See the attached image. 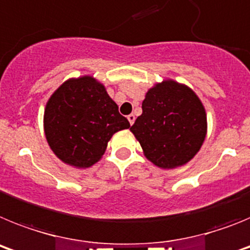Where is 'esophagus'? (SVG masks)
Here are the masks:
<instances>
[{
    "instance_id": "1",
    "label": "esophagus",
    "mask_w": 250,
    "mask_h": 250,
    "mask_svg": "<svg viewBox=\"0 0 250 250\" xmlns=\"http://www.w3.org/2000/svg\"><path fill=\"white\" fill-rule=\"evenodd\" d=\"M127 120H129L130 125H132V124H134V121H135V115L130 114L129 116H127Z\"/></svg>"
}]
</instances>
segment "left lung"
Returning a JSON list of instances; mask_svg holds the SVG:
<instances>
[{
	"label": "left lung",
	"mask_w": 250,
	"mask_h": 250,
	"mask_svg": "<svg viewBox=\"0 0 250 250\" xmlns=\"http://www.w3.org/2000/svg\"><path fill=\"white\" fill-rule=\"evenodd\" d=\"M141 107L130 130L152 164L174 169L195 156L207 135V114L190 87L164 80L146 92Z\"/></svg>",
	"instance_id": "8db88e82"
}]
</instances>
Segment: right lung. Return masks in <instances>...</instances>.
I'll use <instances>...</instances> for the list:
<instances>
[{"label":"right lung","instance_id":"add662e5","mask_svg":"<svg viewBox=\"0 0 250 250\" xmlns=\"http://www.w3.org/2000/svg\"><path fill=\"white\" fill-rule=\"evenodd\" d=\"M43 127L60 160L75 167H90L100 160L115 132L129 129L130 123L103 83L83 76L65 81L51 95Z\"/></svg>","mask_w":250,"mask_h":250}]
</instances>
